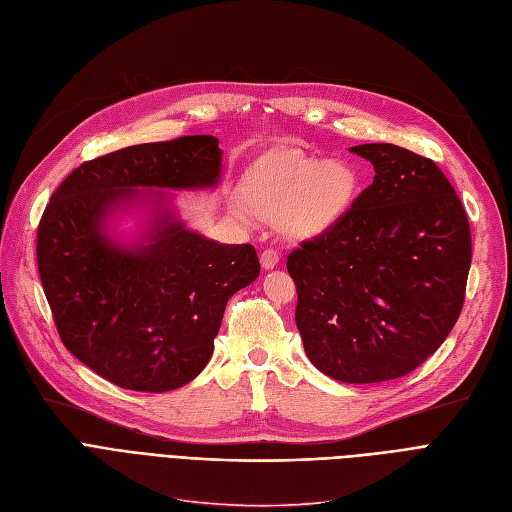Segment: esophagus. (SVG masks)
<instances>
[{
    "mask_svg": "<svg viewBox=\"0 0 512 512\" xmlns=\"http://www.w3.org/2000/svg\"><path fill=\"white\" fill-rule=\"evenodd\" d=\"M278 261H280V255H278L276 249H266V251L261 253V266H263V270H274L278 266Z\"/></svg>",
    "mask_w": 512,
    "mask_h": 512,
    "instance_id": "obj_1",
    "label": "esophagus"
}]
</instances>
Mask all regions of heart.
I'll use <instances>...</instances> for the list:
<instances>
[{
    "label": "heart",
    "instance_id": "1",
    "mask_svg": "<svg viewBox=\"0 0 512 512\" xmlns=\"http://www.w3.org/2000/svg\"><path fill=\"white\" fill-rule=\"evenodd\" d=\"M356 175L344 162H325L299 149L263 156L244 179V200L251 211L278 221L291 238H314L329 232L354 200ZM242 217V204L234 202Z\"/></svg>",
    "mask_w": 512,
    "mask_h": 512
}]
</instances>
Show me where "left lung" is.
Instances as JSON below:
<instances>
[{
	"label": "left lung",
	"mask_w": 512,
	"mask_h": 512,
	"mask_svg": "<svg viewBox=\"0 0 512 512\" xmlns=\"http://www.w3.org/2000/svg\"><path fill=\"white\" fill-rule=\"evenodd\" d=\"M373 183L329 232L287 257L312 365L346 384L403 377L439 350L464 306L472 257L464 206L430 158L350 147Z\"/></svg>",
	"instance_id": "8db88e82"
}]
</instances>
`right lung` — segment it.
<instances>
[{
    "instance_id": "right-lung-1",
    "label": "right lung",
    "mask_w": 512,
    "mask_h": 512,
    "mask_svg": "<svg viewBox=\"0 0 512 512\" xmlns=\"http://www.w3.org/2000/svg\"><path fill=\"white\" fill-rule=\"evenodd\" d=\"M221 154L211 135L124 147L80 164L46 206L37 270L54 325L111 384L168 392L192 382L211 361L227 299L259 276L255 246L187 230L162 192L215 187ZM137 203L155 217L137 243L118 245L108 217Z\"/></svg>"
}]
</instances>
